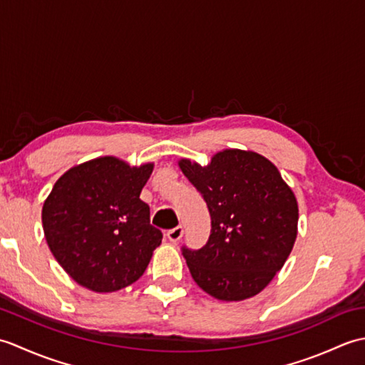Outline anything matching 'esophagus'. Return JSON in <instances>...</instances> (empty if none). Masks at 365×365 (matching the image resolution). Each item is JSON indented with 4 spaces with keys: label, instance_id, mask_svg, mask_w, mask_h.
Segmentation results:
<instances>
[{
    "label": "esophagus",
    "instance_id": "1",
    "mask_svg": "<svg viewBox=\"0 0 365 365\" xmlns=\"http://www.w3.org/2000/svg\"><path fill=\"white\" fill-rule=\"evenodd\" d=\"M182 237H183V229L180 226L175 227V229H170L168 232V240L170 243H178L182 240Z\"/></svg>",
    "mask_w": 365,
    "mask_h": 365
}]
</instances>
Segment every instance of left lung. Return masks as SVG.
Instances as JSON below:
<instances>
[{"instance_id":"8db88e82","label":"left lung","mask_w":365,"mask_h":365,"mask_svg":"<svg viewBox=\"0 0 365 365\" xmlns=\"http://www.w3.org/2000/svg\"><path fill=\"white\" fill-rule=\"evenodd\" d=\"M178 168L212 216L202 250L183 247L195 282L221 301L259 294L281 271L297 240L294 192L273 163L252 150L224 149L205 166L180 158Z\"/></svg>"}]
</instances>
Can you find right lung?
Returning <instances> with one entry per match:
<instances>
[{
  "label": "right lung",
  "instance_id": "1",
  "mask_svg": "<svg viewBox=\"0 0 365 365\" xmlns=\"http://www.w3.org/2000/svg\"><path fill=\"white\" fill-rule=\"evenodd\" d=\"M153 163L130 166L113 155L72 166L42 207L46 245L76 284L96 293L125 289L161 245L149 205L139 199Z\"/></svg>",
  "mask_w": 365,
  "mask_h": 365
}]
</instances>
